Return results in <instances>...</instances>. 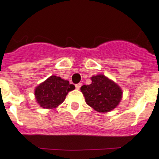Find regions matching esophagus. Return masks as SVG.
I'll return each instance as SVG.
<instances>
[{
    "instance_id": "34e87169",
    "label": "esophagus",
    "mask_w": 159,
    "mask_h": 159,
    "mask_svg": "<svg viewBox=\"0 0 159 159\" xmlns=\"http://www.w3.org/2000/svg\"><path fill=\"white\" fill-rule=\"evenodd\" d=\"M82 86V83H78V84H76V88L77 89V90H79L80 88H81V86Z\"/></svg>"
}]
</instances>
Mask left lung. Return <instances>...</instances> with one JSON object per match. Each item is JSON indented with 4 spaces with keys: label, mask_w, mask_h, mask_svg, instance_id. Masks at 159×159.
<instances>
[{
    "label": "left lung",
    "mask_w": 159,
    "mask_h": 159,
    "mask_svg": "<svg viewBox=\"0 0 159 159\" xmlns=\"http://www.w3.org/2000/svg\"><path fill=\"white\" fill-rule=\"evenodd\" d=\"M91 84L81 87L86 103L99 113H108L119 104L122 91L115 82L103 74L91 77Z\"/></svg>",
    "instance_id": "8db88e82"
}]
</instances>
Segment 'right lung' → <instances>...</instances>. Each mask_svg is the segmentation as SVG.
<instances>
[{"label":"right lung","mask_w":159,"mask_h":159,"mask_svg":"<svg viewBox=\"0 0 159 159\" xmlns=\"http://www.w3.org/2000/svg\"><path fill=\"white\" fill-rule=\"evenodd\" d=\"M74 89L75 86L69 84L68 81L52 75L35 88V99L43 109H55L64 101L68 93Z\"/></svg>","instance_id":"obj_1"}]
</instances>
